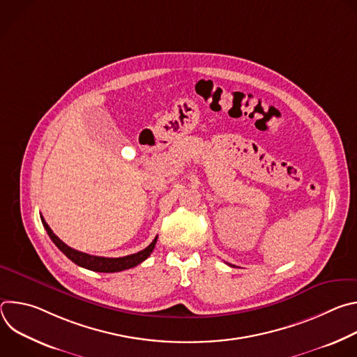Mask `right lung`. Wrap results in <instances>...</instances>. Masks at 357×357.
<instances>
[{
	"label": "right lung",
	"mask_w": 357,
	"mask_h": 357,
	"mask_svg": "<svg viewBox=\"0 0 357 357\" xmlns=\"http://www.w3.org/2000/svg\"><path fill=\"white\" fill-rule=\"evenodd\" d=\"M43 227L46 229L50 240L55 243V245L65 254V256L72 260L75 264L91 270V271H97V273H119L123 270H128L132 268L135 266H138L139 263H142L144 260H146L149 257V254L154 250L155 244H157V238L158 236L152 240V243L145 247L144 250L135 252V254H130V256L126 257H119V259H109V257H97V256H90V254L77 251L72 247H69L68 244H65L52 230L47 226V223L45 222L43 218H40Z\"/></svg>",
	"instance_id": "right-lung-1"
}]
</instances>
